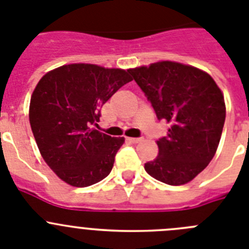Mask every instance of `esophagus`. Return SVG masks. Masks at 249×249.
<instances>
[{"mask_svg":"<svg viewBox=\"0 0 249 249\" xmlns=\"http://www.w3.org/2000/svg\"><path fill=\"white\" fill-rule=\"evenodd\" d=\"M126 140L129 142H131V144H137V142H139L140 140V138H126Z\"/></svg>","mask_w":249,"mask_h":249,"instance_id":"esophagus-1","label":"esophagus"}]
</instances>
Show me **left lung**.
<instances>
[{
	"instance_id": "left-lung-1",
	"label": "left lung",
	"mask_w": 249,
	"mask_h": 249,
	"mask_svg": "<svg viewBox=\"0 0 249 249\" xmlns=\"http://www.w3.org/2000/svg\"><path fill=\"white\" fill-rule=\"evenodd\" d=\"M150 101L158 120L170 124L158 140L159 155L146 173L169 185L185 184L214 157L226 120L224 98L199 69L172 61L127 70Z\"/></svg>"
}]
</instances>
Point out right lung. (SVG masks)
<instances>
[{
  "label": "right lung",
  "mask_w": 249,
  "mask_h": 249,
  "mask_svg": "<svg viewBox=\"0 0 249 249\" xmlns=\"http://www.w3.org/2000/svg\"><path fill=\"white\" fill-rule=\"evenodd\" d=\"M131 81L122 69L72 64L47 72L30 103V124L40 153L56 176L89 187L110 174L124 138L100 133V109Z\"/></svg>",
  "instance_id": "add662e5"
}]
</instances>
